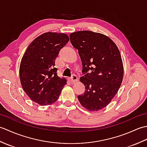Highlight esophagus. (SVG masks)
I'll list each match as a JSON object with an SVG mask.
<instances>
[{
  "mask_svg": "<svg viewBox=\"0 0 147 147\" xmlns=\"http://www.w3.org/2000/svg\"><path fill=\"white\" fill-rule=\"evenodd\" d=\"M78 80V76L76 75V74H73L70 78V81L72 83L77 82Z\"/></svg>",
  "mask_w": 147,
  "mask_h": 147,
  "instance_id": "1",
  "label": "esophagus"
}]
</instances>
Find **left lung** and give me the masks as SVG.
Returning <instances> with one entry per match:
<instances>
[{
	"instance_id": "8db88e82",
	"label": "left lung",
	"mask_w": 147,
	"mask_h": 147,
	"mask_svg": "<svg viewBox=\"0 0 147 147\" xmlns=\"http://www.w3.org/2000/svg\"><path fill=\"white\" fill-rule=\"evenodd\" d=\"M72 45L78 51L83 64L80 82L85 86L78 96L83 107L90 111L106 107L119 89L123 65L117 47L108 36L91 31L70 34Z\"/></svg>"
}]
</instances>
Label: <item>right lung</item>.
I'll list each match as a JSON object with an SVG mask.
<instances>
[{
	"label": "right lung",
	"instance_id": "add662e5",
	"mask_svg": "<svg viewBox=\"0 0 147 147\" xmlns=\"http://www.w3.org/2000/svg\"><path fill=\"white\" fill-rule=\"evenodd\" d=\"M64 33L47 32L30 43L21 59L20 78L26 95L40 105H51L59 97L66 80L57 74L55 59L67 44Z\"/></svg>",
	"mask_w": 147,
	"mask_h": 147
}]
</instances>
